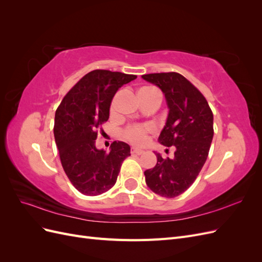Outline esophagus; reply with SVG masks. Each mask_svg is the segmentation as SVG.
<instances>
[{"instance_id": "1", "label": "esophagus", "mask_w": 262, "mask_h": 262, "mask_svg": "<svg viewBox=\"0 0 262 262\" xmlns=\"http://www.w3.org/2000/svg\"><path fill=\"white\" fill-rule=\"evenodd\" d=\"M142 153H143V150H142V149L137 148V147H131V154H133V155H141Z\"/></svg>"}]
</instances>
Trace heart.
I'll return each mask as SVG.
<instances>
[{
    "label": "heart",
    "mask_w": 262,
    "mask_h": 262,
    "mask_svg": "<svg viewBox=\"0 0 262 262\" xmlns=\"http://www.w3.org/2000/svg\"><path fill=\"white\" fill-rule=\"evenodd\" d=\"M158 95H161L160 92L157 90L153 89V87H142L138 91V98L139 101H142L144 99H149V98H154ZM154 131V125L146 123V124H134V125H130L123 131V137L124 139L128 140L129 142H131L132 144L136 145H142L144 144L147 138L148 134L152 133Z\"/></svg>",
    "instance_id": "b5f03b06"
}]
</instances>
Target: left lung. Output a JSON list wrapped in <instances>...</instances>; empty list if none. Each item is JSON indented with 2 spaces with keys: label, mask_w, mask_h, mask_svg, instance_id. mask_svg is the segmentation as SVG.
<instances>
[{
  "label": "left lung",
  "mask_w": 262,
  "mask_h": 262,
  "mask_svg": "<svg viewBox=\"0 0 262 262\" xmlns=\"http://www.w3.org/2000/svg\"><path fill=\"white\" fill-rule=\"evenodd\" d=\"M160 87L169 113L158 142L175 146L173 158L156 153L155 167L144 171L148 188L156 194L175 198L184 193L207 161L213 139V114L207 99L185 76L176 72L142 75Z\"/></svg>",
  "instance_id": "obj_1"
}]
</instances>
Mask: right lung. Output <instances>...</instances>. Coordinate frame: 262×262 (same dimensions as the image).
Returning <instances> with one entry per match:
<instances>
[{
	"label": "right lung",
	"instance_id": "1",
	"mask_svg": "<svg viewBox=\"0 0 262 262\" xmlns=\"http://www.w3.org/2000/svg\"><path fill=\"white\" fill-rule=\"evenodd\" d=\"M137 75L94 70L84 75L62 99L54 117V139L62 167L78 191L98 195L112 189L130 146L115 141L107 153L95 145L97 129L109 118L117 91ZM101 130V129H100Z\"/></svg>",
	"mask_w": 262,
	"mask_h": 262
}]
</instances>
